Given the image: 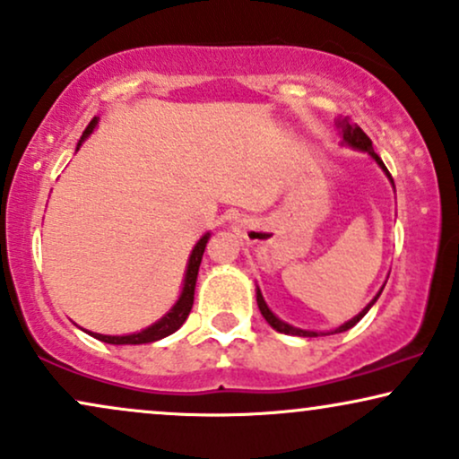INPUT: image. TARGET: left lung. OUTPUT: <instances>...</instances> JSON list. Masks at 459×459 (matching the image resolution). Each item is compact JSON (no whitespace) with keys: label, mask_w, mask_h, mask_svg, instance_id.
<instances>
[{"label":"left lung","mask_w":459,"mask_h":459,"mask_svg":"<svg viewBox=\"0 0 459 459\" xmlns=\"http://www.w3.org/2000/svg\"><path fill=\"white\" fill-rule=\"evenodd\" d=\"M338 128L342 130V132H340V134H342V143H344V145L352 147V149H359V152H368L369 156H372V160H377V164H378V167L385 170V175L389 177V181H391V184H394V179H391V175H389L387 167H385V164H383V160L378 158V153L374 152V147H372V141H369V136L366 134V132H363L361 128H359L357 124H351L349 119H342V121H338ZM383 289H385V284H383ZM383 289L378 290V295L374 297V299L369 301L368 306L363 307V310L359 312L355 318H351L349 323L340 325L338 329L329 331V333H342V331H349L351 327H355V325L359 323V320H361L363 316H366L369 307H372L374 303H377V299H378V297H380V292H383ZM256 303H258V310H261V314H263V316H264V320H267V323L272 325V327H273L275 331H280V333H286V335H299V338H318V335H329V333H323V331H320V333H318V331H306V329H297V327H292V325L284 323V320H280L278 316H275V314H273L272 310H269V306H267V303H264L263 295H261V289H258V286H256Z\"/></svg>","instance_id":"1"}]
</instances>
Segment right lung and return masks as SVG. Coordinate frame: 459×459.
I'll use <instances>...</instances> for the list:
<instances>
[{
    "mask_svg": "<svg viewBox=\"0 0 459 459\" xmlns=\"http://www.w3.org/2000/svg\"><path fill=\"white\" fill-rule=\"evenodd\" d=\"M96 126H98V117H93L90 121V126H87V128H85V132H82V136H81V141H79V147H81V143L91 134ZM79 147H76V149H79ZM207 241H209V233L203 235L201 239H198V244L195 246V250H192L190 261H187L186 278H184V289H181L179 299H177L175 306L170 307V310L164 314L162 318L156 320V323H153V325H149L147 329L139 331V333H130V335H102V333H91V331H87V333L93 335V338H96V340L107 342V344H149V342H158V340L167 338V335H170V333H175V331L186 323L187 314H190V310H192V303H195L196 275H198V267H201L203 252H205Z\"/></svg>",
    "mask_w": 459,
    "mask_h": 459,
    "instance_id": "right-lung-1",
    "label": "right lung"
}]
</instances>
